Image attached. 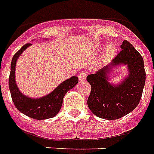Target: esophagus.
I'll use <instances>...</instances> for the list:
<instances>
[{
    "instance_id": "obj_1",
    "label": "esophagus",
    "mask_w": 154,
    "mask_h": 154,
    "mask_svg": "<svg viewBox=\"0 0 154 154\" xmlns=\"http://www.w3.org/2000/svg\"><path fill=\"white\" fill-rule=\"evenodd\" d=\"M86 72H85V71H82V72H81L79 74H78V79H79L80 82H83V81H85V78H86Z\"/></svg>"
}]
</instances>
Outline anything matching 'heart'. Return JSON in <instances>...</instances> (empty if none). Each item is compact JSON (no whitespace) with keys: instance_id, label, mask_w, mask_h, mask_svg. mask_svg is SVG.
Returning a JSON list of instances; mask_svg holds the SVG:
<instances>
[{"instance_id":"b5f03b06","label":"heart","mask_w":154,"mask_h":154,"mask_svg":"<svg viewBox=\"0 0 154 154\" xmlns=\"http://www.w3.org/2000/svg\"><path fill=\"white\" fill-rule=\"evenodd\" d=\"M117 51V47L114 44L112 43H110L106 46V48L104 50V53H103V57L105 59H109V58L112 57L113 56L115 55Z\"/></svg>"}]
</instances>
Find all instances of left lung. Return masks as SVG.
I'll list each match as a JSON object with an SVG mask.
<instances>
[{
	"label": "left lung",
	"instance_id": "obj_1",
	"mask_svg": "<svg viewBox=\"0 0 154 154\" xmlns=\"http://www.w3.org/2000/svg\"><path fill=\"white\" fill-rule=\"evenodd\" d=\"M121 52L108 65L87 77L91 85L88 98L89 109L97 117L116 120L132 112L139 104L145 83L146 71L141 54L124 41ZM126 66L128 75L117 84L110 82V73L118 66Z\"/></svg>",
	"mask_w": 154,
	"mask_h": 154
}]
</instances>
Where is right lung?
Listing matches in <instances>:
<instances>
[{"label":"right lung","instance_id":"obj_1","mask_svg":"<svg viewBox=\"0 0 154 154\" xmlns=\"http://www.w3.org/2000/svg\"><path fill=\"white\" fill-rule=\"evenodd\" d=\"M32 44L28 43L23 45L19 51L13 56L11 62V70L8 85L11 97L16 108L20 112L36 120H45L55 117L60 111L63 99L69 90L78 83V77L72 76L61 82L49 94L42 97L32 98L23 94L18 88L15 78L16 64L20 54Z\"/></svg>","mask_w":154,"mask_h":154}]
</instances>
